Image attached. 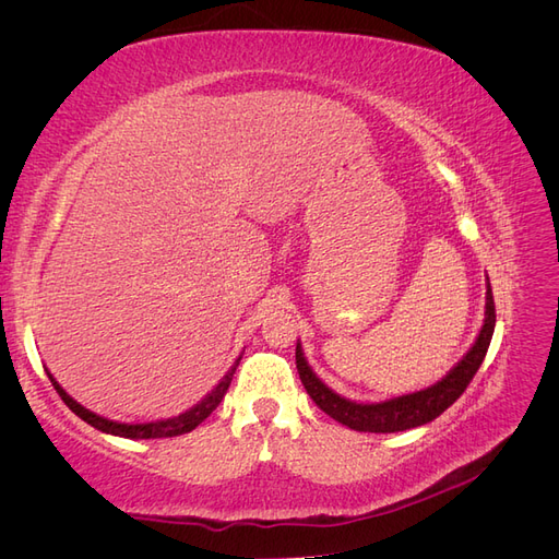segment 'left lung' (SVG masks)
<instances>
[{
    "mask_svg": "<svg viewBox=\"0 0 559 559\" xmlns=\"http://www.w3.org/2000/svg\"><path fill=\"white\" fill-rule=\"evenodd\" d=\"M495 321H497L495 296H492V286H489V280H487L483 326L476 343L471 345V349L464 354V357L456 361V366L448 370V376L438 380L436 384L419 389V392L394 396L380 403H357L335 394L329 384H324L317 378V373L306 359V354H302L300 343H296V368H298L302 386L308 389L310 399L329 417L341 421V425L354 431H370V433L405 431L436 419L464 394V389L468 386L473 376L478 373V368L485 359L489 341H492V333H495Z\"/></svg>",
    "mask_w": 559,
    "mask_h": 559,
    "instance_id": "obj_1",
    "label": "left lung"
}]
</instances>
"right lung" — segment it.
Listing matches in <instances>:
<instances>
[{
	"mask_svg": "<svg viewBox=\"0 0 559 559\" xmlns=\"http://www.w3.org/2000/svg\"><path fill=\"white\" fill-rule=\"evenodd\" d=\"M240 359H242V354H240L238 359H235V364L228 368V373L222 380H218V384L212 389V392L202 401H198L193 408H189V411L177 415V417L144 421V425H126V421H114V419H107V417H99V415L91 413L88 408H83L81 403H76L70 394H67L64 389L58 384V380L50 376V370H46V376H48L50 382H53L56 392L67 403V408H70L74 415H79L83 421H88V425L95 427L97 431L111 433V436H121V438H173V436H181V433L193 431L200 425V421H205L216 411V405L222 403V399L228 392L233 373H235V368H238Z\"/></svg>",
	"mask_w": 559,
	"mask_h": 559,
	"instance_id": "add662e5",
	"label": "right lung"
}]
</instances>
